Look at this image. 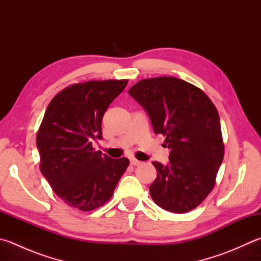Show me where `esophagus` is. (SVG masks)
I'll return each instance as SVG.
<instances>
[{"label":"esophagus","mask_w":261,"mask_h":261,"mask_svg":"<svg viewBox=\"0 0 261 261\" xmlns=\"http://www.w3.org/2000/svg\"><path fill=\"white\" fill-rule=\"evenodd\" d=\"M130 164H132L133 166H139V165L142 164V161L137 160V159H135V158H130Z\"/></svg>","instance_id":"esophagus-1"}]
</instances>
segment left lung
Segmentation results:
<instances>
[{"mask_svg":"<svg viewBox=\"0 0 261 261\" xmlns=\"http://www.w3.org/2000/svg\"><path fill=\"white\" fill-rule=\"evenodd\" d=\"M170 149L166 166L153 161L150 194L162 209L184 214L213 191L224 159L218 111L199 87L175 77L142 80L128 91Z\"/></svg>","mask_w":261,"mask_h":261,"instance_id":"8db88e82","label":"left lung"}]
</instances>
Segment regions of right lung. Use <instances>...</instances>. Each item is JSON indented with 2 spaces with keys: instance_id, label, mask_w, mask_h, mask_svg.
Returning <instances> with one entry per match:
<instances>
[{
  "instance_id": "1",
  "label": "right lung",
  "mask_w": 261,
  "mask_h": 261,
  "mask_svg": "<svg viewBox=\"0 0 261 261\" xmlns=\"http://www.w3.org/2000/svg\"><path fill=\"white\" fill-rule=\"evenodd\" d=\"M128 81H90L59 92L36 135L39 168L63 202L82 211L109 200L129 165L92 146L102 139V118Z\"/></svg>"
}]
</instances>
